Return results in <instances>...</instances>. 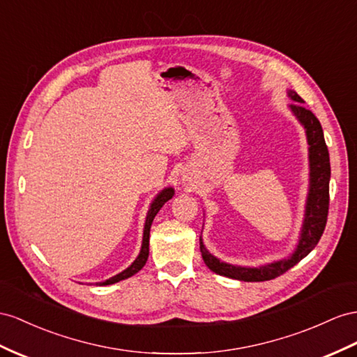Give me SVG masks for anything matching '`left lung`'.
<instances>
[{"label": "left lung", "mask_w": 357, "mask_h": 357, "mask_svg": "<svg viewBox=\"0 0 357 357\" xmlns=\"http://www.w3.org/2000/svg\"><path fill=\"white\" fill-rule=\"evenodd\" d=\"M291 99L296 102L291 104V109L294 112L298 121L305 125L307 143H309V161H310V188L307 196L306 205V217L303 223V231H301V238L298 241L297 250L291 258L278 261L259 268H245V267H235L231 264L220 262L209 253L205 245L200 241V253H202L204 262L209 270L220 274V276L238 279L244 282H264L271 280L280 274L287 273L289 268L296 266L305 257L310 253L319 238L324 232L328 215V181H331V161H328V151L324 140L321 123L317 116L307 109L296 91L289 93Z\"/></svg>", "instance_id": "8db88e82"}]
</instances>
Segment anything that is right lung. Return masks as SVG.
Instances as JSON below:
<instances>
[{"mask_svg": "<svg viewBox=\"0 0 357 357\" xmlns=\"http://www.w3.org/2000/svg\"><path fill=\"white\" fill-rule=\"evenodd\" d=\"M173 195H175V191H173V188H166L162 190L161 193L157 196V199L153 200L152 205H151V209L148 213V217H146V223H144V232H143V244H142V250H140V255L137 257V259L131 264V267H128L125 271L116 274L114 278L108 279L105 282H100L99 285H112V283H116L119 280H123V279H128L131 278L132 274H135L137 271H140L143 268V266L146 264V261H148V257H149V234H151V225L153 222L155 215H157V213L161 209V206L167 202L169 199L173 197Z\"/></svg>", "mask_w": 357, "mask_h": 357, "instance_id": "obj_1", "label": "right lung"}]
</instances>
